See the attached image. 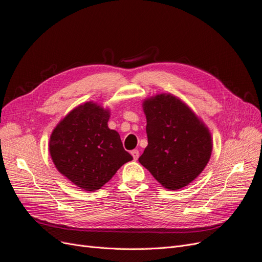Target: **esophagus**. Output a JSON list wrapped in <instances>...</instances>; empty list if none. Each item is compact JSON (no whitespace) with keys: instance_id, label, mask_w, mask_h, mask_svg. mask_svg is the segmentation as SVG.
Listing matches in <instances>:
<instances>
[{"instance_id":"34e87169","label":"esophagus","mask_w":262,"mask_h":262,"mask_svg":"<svg viewBox=\"0 0 262 262\" xmlns=\"http://www.w3.org/2000/svg\"><path fill=\"white\" fill-rule=\"evenodd\" d=\"M131 155L133 156V160H134V161H137L138 158H139V156H140L139 150H138V149H133V150H131Z\"/></svg>"}]
</instances>
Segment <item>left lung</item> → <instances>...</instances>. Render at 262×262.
<instances>
[{
    "label": "left lung",
    "mask_w": 262,
    "mask_h": 262,
    "mask_svg": "<svg viewBox=\"0 0 262 262\" xmlns=\"http://www.w3.org/2000/svg\"><path fill=\"white\" fill-rule=\"evenodd\" d=\"M143 110L148 144L140 164L166 189L188 186L210 161L213 143L208 126L171 94L145 99Z\"/></svg>",
    "instance_id": "8db88e82"
}]
</instances>
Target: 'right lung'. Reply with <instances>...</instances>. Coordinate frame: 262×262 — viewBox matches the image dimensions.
Masks as SVG:
<instances>
[{
	"instance_id": "add662e5",
	"label": "right lung",
	"mask_w": 262,
	"mask_h": 262,
	"mask_svg": "<svg viewBox=\"0 0 262 262\" xmlns=\"http://www.w3.org/2000/svg\"><path fill=\"white\" fill-rule=\"evenodd\" d=\"M110 112L87 101L57 124L49 152L57 169L86 191L100 189L132 156L124 150L119 133L108 128Z\"/></svg>"
}]
</instances>
